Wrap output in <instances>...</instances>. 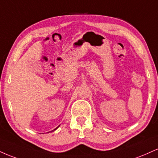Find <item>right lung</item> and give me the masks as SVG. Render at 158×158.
<instances>
[{
    "mask_svg": "<svg viewBox=\"0 0 158 158\" xmlns=\"http://www.w3.org/2000/svg\"><path fill=\"white\" fill-rule=\"evenodd\" d=\"M58 127H59V126H58ZM58 127H57V128H58ZM55 128V129H54V130H52V131H55V130H56V128Z\"/></svg>",
    "mask_w": 158,
    "mask_h": 158,
    "instance_id": "1",
    "label": "right lung"
}]
</instances>
